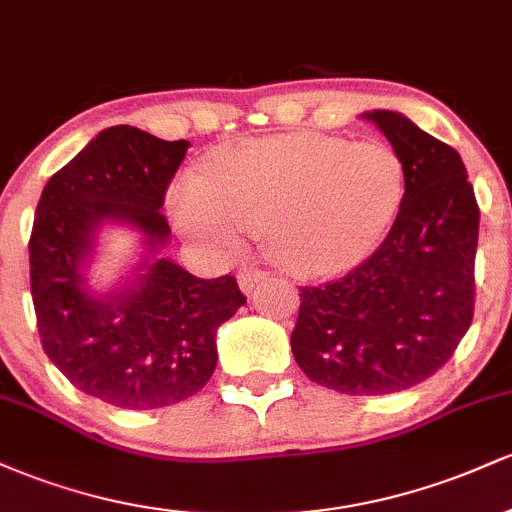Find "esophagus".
<instances>
[{
	"instance_id": "34e87169",
	"label": "esophagus",
	"mask_w": 512,
	"mask_h": 512,
	"mask_svg": "<svg viewBox=\"0 0 512 512\" xmlns=\"http://www.w3.org/2000/svg\"><path fill=\"white\" fill-rule=\"evenodd\" d=\"M264 279H267V272H262V269L257 267H243L238 272V286L243 293H250Z\"/></svg>"
}]
</instances>
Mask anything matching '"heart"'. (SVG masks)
Returning <instances> with one entry per match:
<instances>
[{
  "mask_svg": "<svg viewBox=\"0 0 512 512\" xmlns=\"http://www.w3.org/2000/svg\"><path fill=\"white\" fill-rule=\"evenodd\" d=\"M404 197L402 158L390 144L293 132L240 144L207 178L170 190L182 236L233 248L240 231L264 233L269 255L301 274H330L368 255Z\"/></svg>",
  "mask_w": 512,
  "mask_h": 512,
  "instance_id": "heart-1",
  "label": "heart"
}]
</instances>
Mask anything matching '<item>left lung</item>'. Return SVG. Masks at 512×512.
Masks as SVG:
<instances>
[{
	"label": "left lung",
	"instance_id": "8db88e82",
	"mask_svg": "<svg viewBox=\"0 0 512 512\" xmlns=\"http://www.w3.org/2000/svg\"><path fill=\"white\" fill-rule=\"evenodd\" d=\"M363 117L402 158V204L366 262L325 286H301L291 351L313 383L368 397L424 383L467 334L479 204L452 146L392 110Z\"/></svg>",
	"mask_w": 512,
	"mask_h": 512
}]
</instances>
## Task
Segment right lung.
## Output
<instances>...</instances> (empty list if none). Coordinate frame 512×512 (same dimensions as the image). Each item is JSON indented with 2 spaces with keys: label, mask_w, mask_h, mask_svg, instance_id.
Here are the masks:
<instances>
[{
  "label": "right lung",
  "mask_w": 512,
  "mask_h": 512,
  "mask_svg": "<svg viewBox=\"0 0 512 512\" xmlns=\"http://www.w3.org/2000/svg\"><path fill=\"white\" fill-rule=\"evenodd\" d=\"M190 142L108 127L57 170L40 195L28 252L45 354L86 395L120 409H161L197 395L216 368V330L248 298L231 274L199 279L173 260H144L134 281L93 296L81 274L108 221L170 236L166 190Z\"/></svg>",
  "instance_id": "right-lung-1"
}]
</instances>
